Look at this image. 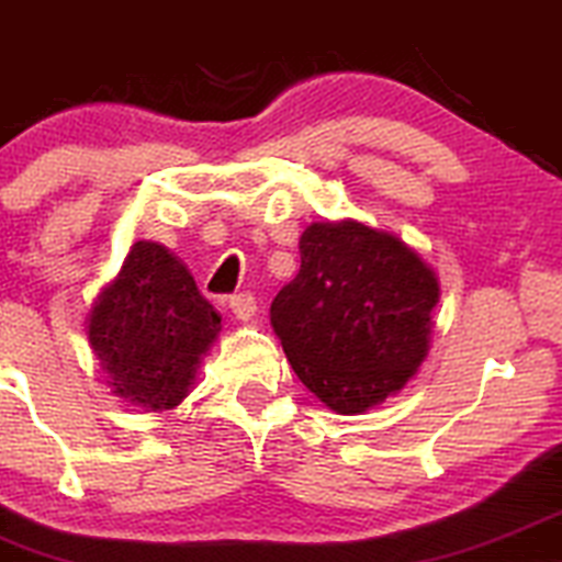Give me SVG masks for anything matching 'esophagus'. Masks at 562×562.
<instances>
[{
    "instance_id": "obj_1",
    "label": "esophagus",
    "mask_w": 562,
    "mask_h": 562,
    "mask_svg": "<svg viewBox=\"0 0 562 562\" xmlns=\"http://www.w3.org/2000/svg\"><path fill=\"white\" fill-rule=\"evenodd\" d=\"M231 311H233V315H236L238 321L255 318V313H257V300L251 297L249 292L233 294V297H231Z\"/></svg>"
}]
</instances>
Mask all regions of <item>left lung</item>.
<instances>
[{"instance_id":"obj_1","label":"left lung","mask_w":562,"mask_h":562,"mask_svg":"<svg viewBox=\"0 0 562 562\" xmlns=\"http://www.w3.org/2000/svg\"><path fill=\"white\" fill-rule=\"evenodd\" d=\"M300 260L270 305L294 374L342 414L398 393L427 356L438 305L432 270L395 236L361 223L311 225Z\"/></svg>"}]
</instances>
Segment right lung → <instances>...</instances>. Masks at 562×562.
<instances>
[{"label": "right lung", "instance_id": "1", "mask_svg": "<svg viewBox=\"0 0 562 562\" xmlns=\"http://www.w3.org/2000/svg\"><path fill=\"white\" fill-rule=\"evenodd\" d=\"M217 331L220 315L186 265L148 241L132 247L90 315V345L113 393L150 412L186 398Z\"/></svg>", "mask_w": 562, "mask_h": 562}]
</instances>
